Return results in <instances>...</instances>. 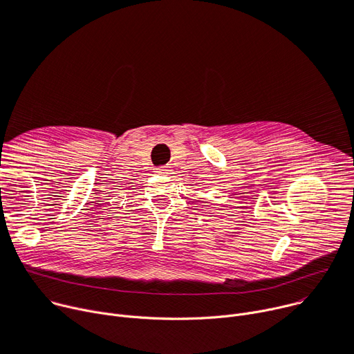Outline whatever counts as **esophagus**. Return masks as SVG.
I'll return each instance as SVG.
<instances>
[{"label":"esophagus","instance_id":"esophagus-1","mask_svg":"<svg viewBox=\"0 0 354 354\" xmlns=\"http://www.w3.org/2000/svg\"><path fill=\"white\" fill-rule=\"evenodd\" d=\"M155 172H158L159 175H165V174H168L169 171L167 169V168H156V171Z\"/></svg>","mask_w":354,"mask_h":354}]
</instances>
